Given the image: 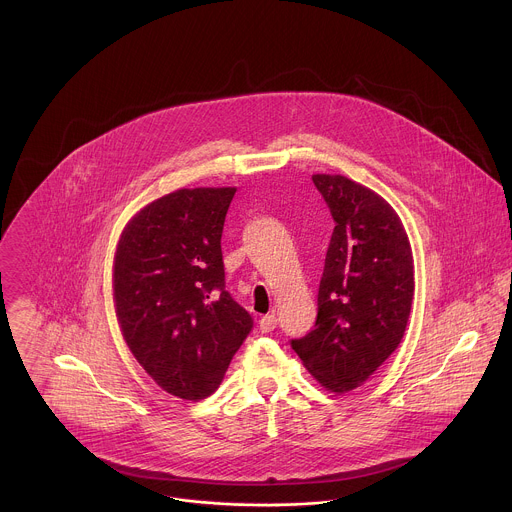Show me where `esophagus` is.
I'll use <instances>...</instances> for the list:
<instances>
[{
  "label": "esophagus",
  "instance_id": "34e87169",
  "mask_svg": "<svg viewBox=\"0 0 512 512\" xmlns=\"http://www.w3.org/2000/svg\"><path fill=\"white\" fill-rule=\"evenodd\" d=\"M259 328H261V332H263V334L273 332V330L277 328V316H275V314H265V316H261V320H259Z\"/></svg>",
  "mask_w": 512,
  "mask_h": 512
}]
</instances>
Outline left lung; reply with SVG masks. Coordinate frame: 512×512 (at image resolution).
<instances>
[{
	"label": "left lung",
	"mask_w": 512,
	"mask_h": 512,
	"mask_svg": "<svg viewBox=\"0 0 512 512\" xmlns=\"http://www.w3.org/2000/svg\"><path fill=\"white\" fill-rule=\"evenodd\" d=\"M336 222L318 288L314 328L290 341L334 393L363 385L398 347L414 296L412 249L397 212L373 190L314 174Z\"/></svg>",
	"instance_id": "left-lung-1"
}]
</instances>
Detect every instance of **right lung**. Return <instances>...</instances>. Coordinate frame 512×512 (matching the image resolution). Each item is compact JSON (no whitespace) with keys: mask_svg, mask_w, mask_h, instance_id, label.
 <instances>
[{"mask_svg":"<svg viewBox=\"0 0 512 512\" xmlns=\"http://www.w3.org/2000/svg\"><path fill=\"white\" fill-rule=\"evenodd\" d=\"M235 188H182L125 226L114 263L115 314L151 379L184 400L210 397L253 328L226 290L222 231Z\"/></svg>","mask_w":512,"mask_h":512,"instance_id":"1","label":"right lung"}]
</instances>
